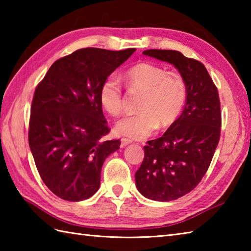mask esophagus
<instances>
[{
    "instance_id": "esophagus-1",
    "label": "esophagus",
    "mask_w": 251,
    "mask_h": 251,
    "mask_svg": "<svg viewBox=\"0 0 251 251\" xmlns=\"http://www.w3.org/2000/svg\"><path fill=\"white\" fill-rule=\"evenodd\" d=\"M129 143H131V140H129V139H126V138H123V139H121V147L122 148L126 147L127 145H129Z\"/></svg>"
}]
</instances>
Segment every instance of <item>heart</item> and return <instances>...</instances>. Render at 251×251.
Returning a JSON list of instances; mask_svg holds the SVG:
<instances>
[{
  "label": "heart",
  "mask_w": 251,
  "mask_h": 251,
  "mask_svg": "<svg viewBox=\"0 0 251 251\" xmlns=\"http://www.w3.org/2000/svg\"><path fill=\"white\" fill-rule=\"evenodd\" d=\"M127 86L141 93L137 114L125 116L115 124L114 132L130 139H145L157 127L166 128L177 120L186 99V82L182 74L167 71L162 66L141 62L124 74ZM99 101L109 114L123 111V89L120 78L111 74L99 89Z\"/></svg>",
  "instance_id": "b5f03b06"
}]
</instances>
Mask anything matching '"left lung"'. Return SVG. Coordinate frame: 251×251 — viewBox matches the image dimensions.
Instances as JSON below:
<instances>
[{"label":"left lung","mask_w":251,"mask_h":251,"mask_svg":"<svg viewBox=\"0 0 251 251\" xmlns=\"http://www.w3.org/2000/svg\"><path fill=\"white\" fill-rule=\"evenodd\" d=\"M143 54L172 63L186 82L182 114L161 138L148 141L135 175L143 196L169 201L195 189L209 168L220 139L219 94L201 61L170 50H148Z\"/></svg>","instance_id":"1"}]
</instances>
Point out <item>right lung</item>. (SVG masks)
I'll return each mask as SVG.
<instances>
[{"label":"right lung","mask_w":251,"mask_h":251,"mask_svg":"<svg viewBox=\"0 0 251 251\" xmlns=\"http://www.w3.org/2000/svg\"><path fill=\"white\" fill-rule=\"evenodd\" d=\"M135 50H77L52 63L35 88L29 146L43 182L62 200L93 196L103 162L120 149V140H102L110 129L99 89Z\"/></svg>","instance_id":"add662e5"}]
</instances>
